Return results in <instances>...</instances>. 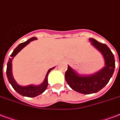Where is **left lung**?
Wrapping results in <instances>:
<instances>
[{
    "instance_id": "8db88e82",
    "label": "left lung",
    "mask_w": 120,
    "mask_h": 120,
    "mask_svg": "<svg viewBox=\"0 0 120 120\" xmlns=\"http://www.w3.org/2000/svg\"><path fill=\"white\" fill-rule=\"evenodd\" d=\"M91 44L102 54L106 66L97 73L90 76H80L68 66L65 73L68 84L79 93L90 94L98 92L108 84L115 68L114 55L106 44L100 43L94 38H90Z\"/></svg>"
}]
</instances>
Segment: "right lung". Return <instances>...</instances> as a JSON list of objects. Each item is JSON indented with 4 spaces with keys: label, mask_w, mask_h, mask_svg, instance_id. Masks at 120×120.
<instances>
[{
    "label": "right lung",
    "mask_w": 120,
    "mask_h": 120,
    "mask_svg": "<svg viewBox=\"0 0 120 120\" xmlns=\"http://www.w3.org/2000/svg\"><path fill=\"white\" fill-rule=\"evenodd\" d=\"M37 39V38L32 37L31 38H30L29 40H28L26 42L21 43L17 47L14 51L12 52V53L11 55V57L9 58V61H8V65H7V70H6V74H7V76H8V80L9 82V83L11 84L12 87H13V89L18 92L19 94L20 95H22V96H26V97H29V98H34L36 97L37 95L41 94L43 93L44 91L45 90L48 85V80H47V76L49 73V72L52 70L54 68L49 69L47 73V75L45 78V80L42 84L38 86H34V85H28L26 87H22L19 85L16 82V81L14 80V78L12 76V60L13 59L15 56H16L18 53L24 47H25L26 45L29 44L30 42L34 40Z\"/></svg>",
    "instance_id": "obj_1"
}]
</instances>
